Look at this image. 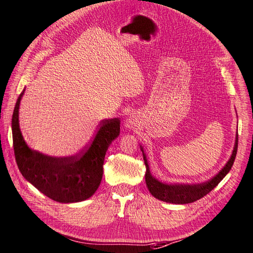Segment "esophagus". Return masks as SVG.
I'll use <instances>...</instances> for the list:
<instances>
[{
    "label": "esophagus",
    "mask_w": 253,
    "mask_h": 253,
    "mask_svg": "<svg viewBox=\"0 0 253 253\" xmlns=\"http://www.w3.org/2000/svg\"><path fill=\"white\" fill-rule=\"evenodd\" d=\"M132 123H133L132 120H127V121H126V126H131Z\"/></svg>",
    "instance_id": "1"
}]
</instances>
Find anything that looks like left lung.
Segmentation results:
<instances>
[{"mask_svg": "<svg viewBox=\"0 0 253 253\" xmlns=\"http://www.w3.org/2000/svg\"><path fill=\"white\" fill-rule=\"evenodd\" d=\"M141 151L143 153V159H144V164L146 168L145 173V183L147 188H149L150 193L157 199H160L162 202L170 203V204H189L198 201V199L203 198L204 196L211 192V190L216 187V186L221 182L222 178L229 173V170L232 168L233 162H235L237 150H238V133L236 134V141L235 146H233V151L231 153V156L229 161L227 162L226 165L223 166L222 169L219 171L217 175L213 176L211 179L207 180V182L199 183V184H166L162 183L161 180L155 178L154 176H152L150 171V166L147 163L146 155L144 153V150L140 145Z\"/></svg>", "mask_w": 253, "mask_h": 253, "instance_id": "left-lung-1", "label": "left lung"}]
</instances>
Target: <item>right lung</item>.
I'll return each instance as SVG.
<instances>
[{
	"label": "right lung",
	"mask_w": 253,
	"mask_h": 253,
	"mask_svg": "<svg viewBox=\"0 0 253 253\" xmlns=\"http://www.w3.org/2000/svg\"><path fill=\"white\" fill-rule=\"evenodd\" d=\"M24 91L25 89L17 99L12 117L14 154L23 177L55 202L70 204L90 198L101 183L108 147L120 134V119L102 120L92 143L82 154L46 155L31 149L22 135L18 110Z\"/></svg>",
	"instance_id": "1"
}]
</instances>
